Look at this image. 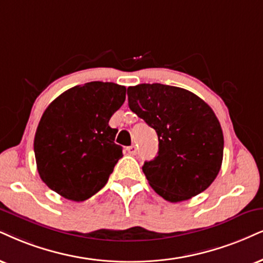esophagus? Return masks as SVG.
I'll use <instances>...</instances> for the list:
<instances>
[{"instance_id": "1", "label": "esophagus", "mask_w": 263, "mask_h": 263, "mask_svg": "<svg viewBox=\"0 0 263 263\" xmlns=\"http://www.w3.org/2000/svg\"><path fill=\"white\" fill-rule=\"evenodd\" d=\"M126 151H128L129 155H135V154H137V146H135V145L128 146V147H126Z\"/></svg>"}]
</instances>
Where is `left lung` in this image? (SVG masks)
Here are the masks:
<instances>
[{"label": "left lung", "mask_w": 263, "mask_h": 263, "mask_svg": "<svg viewBox=\"0 0 263 263\" xmlns=\"http://www.w3.org/2000/svg\"><path fill=\"white\" fill-rule=\"evenodd\" d=\"M128 105L157 133V156L142 166L152 189L170 202L206 190L221 170L224 146L212 108L195 93L158 83L129 86Z\"/></svg>", "instance_id": "left-lung-1"}]
</instances>
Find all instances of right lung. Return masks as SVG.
Listing matches in <instances>:
<instances>
[{
  "label": "right lung",
  "mask_w": 263,
  "mask_h": 263,
  "mask_svg": "<svg viewBox=\"0 0 263 263\" xmlns=\"http://www.w3.org/2000/svg\"><path fill=\"white\" fill-rule=\"evenodd\" d=\"M125 86L91 82L61 93L39 122L34 152L40 178L51 190L84 201L106 185L123 156L109 119L125 101Z\"/></svg>",
  "instance_id": "add662e5"
}]
</instances>
